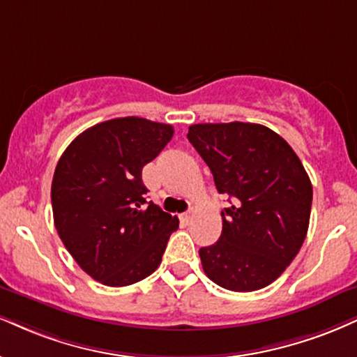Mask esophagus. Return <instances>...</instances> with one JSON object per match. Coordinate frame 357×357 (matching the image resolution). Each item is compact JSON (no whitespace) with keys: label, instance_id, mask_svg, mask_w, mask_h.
<instances>
[{"label":"esophagus","instance_id":"obj_1","mask_svg":"<svg viewBox=\"0 0 357 357\" xmlns=\"http://www.w3.org/2000/svg\"><path fill=\"white\" fill-rule=\"evenodd\" d=\"M191 220H192V214H191V213H183V214H179V221H181L183 225H190Z\"/></svg>","mask_w":357,"mask_h":357}]
</instances>
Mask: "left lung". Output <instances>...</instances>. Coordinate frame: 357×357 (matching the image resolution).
Masks as SVG:
<instances>
[{"instance_id":"left-lung-1","label":"left lung","mask_w":357,"mask_h":357,"mask_svg":"<svg viewBox=\"0 0 357 357\" xmlns=\"http://www.w3.org/2000/svg\"><path fill=\"white\" fill-rule=\"evenodd\" d=\"M188 139L233 203L222 231L201 248L206 276L225 289L249 293L271 284L301 249L311 216L312 186L289 144L263 124H192Z\"/></svg>"}]
</instances>
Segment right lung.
I'll list each match as a JSON object with an SVG mask.
<instances>
[{
    "label": "right lung",
    "mask_w": 357,
    "mask_h": 357,
    "mask_svg": "<svg viewBox=\"0 0 357 357\" xmlns=\"http://www.w3.org/2000/svg\"><path fill=\"white\" fill-rule=\"evenodd\" d=\"M171 124L128 116L94 124L73 139L51 184L54 226L84 273L130 286L161 264L179 221L146 201L141 179L173 137Z\"/></svg>",
    "instance_id": "obj_1"
}]
</instances>
